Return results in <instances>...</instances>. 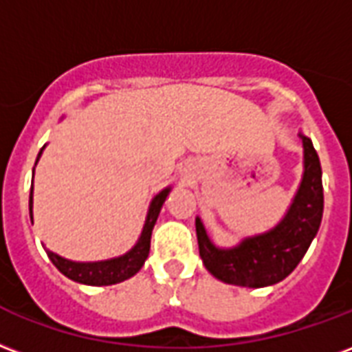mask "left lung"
Segmentation results:
<instances>
[{
    "label": "left lung",
    "instance_id": "8db88e82",
    "mask_svg": "<svg viewBox=\"0 0 352 352\" xmlns=\"http://www.w3.org/2000/svg\"><path fill=\"white\" fill-rule=\"evenodd\" d=\"M304 147V171L287 212L274 228L246 236L236 246L220 248L210 241L201 218H196L197 244L205 269L220 282L239 287H267L287 278L317 235L322 218L321 162L308 136L298 134Z\"/></svg>",
    "mask_w": 352,
    "mask_h": 352
}]
</instances>
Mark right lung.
I'll return each instance as SVG.
<instances>
[{
    "instance_id": "right-lung-1",
    "label": "right lung",
    "mask_w": 352,
    "mask_h": 352,
    "mask_svg": "<svg viewBox=\"0 0 352 352\" xmlns=\"http://www.w3.org/2000/svg\"><path fill=\"white\" fill-rule=\"evenodd\" d=\"M44 147L41 149L37 156V162L41 155H43ZM37 166V164H35ZM33 175H35V169H33ZM171 192V186L164 188L162 192H158L153 199H151L149 210H147V218L143 223L142 235L138 239V242L132 248L119 257H111V259H104V261H70L65 257L57 256L52 250H46V254L52 259V263L56 265L57 270L70 278L72 282L83 283V285H113V283L124 282L132 276L140 272L143 267L145 259L149 257L151 250V235H153V228H155L156 218L160 214L166 197ZM30 216L33 220V186L30 192Z\"/></svg>"
}]
</instances>
